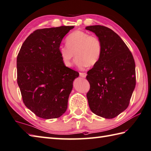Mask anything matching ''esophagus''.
<instances>
[{
	"label": "esophagus",
	"mask_w": 151,
	"mask_h": 151,
	"mask_svg": "<svg viewBox=\"0 0 151 151\" xmlns=\"http://www.w3.org/2000/svg\"><path fill=\"white\" fill-rule=\"evenodd\" d=\"M79 74H80V76H81V77H83V78H85L87 75V74L86 73H80Z\"/></svg>",
	"instance_id": "34e87169"
}]
</instances>
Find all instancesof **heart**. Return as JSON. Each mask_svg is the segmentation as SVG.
<instances>
[{"instance_id":"b5f03b06","label":"heart","mask_w":151,"mask_h":151,"mask_svg":"<svg viewBox=\"0 0 151 151\" xmlns=\"http://www.w3.org/2000/svg\"><path fill=\"white\" fill-rule=\"evenodd\" d=\"M67 46H61L59 52L65 66L70 67L75 55L77 57L76 63L80 68L96 65L102 54V44L96 35L87 32L75 31L65 39Z\"/></svg>"}]
</instances>
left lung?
<instances>
[{"label": "left lung", "instance_id": "1", "mask_svg": "<svg viewBox=\"0 0 151 151\" xmlns=\"http://www.w3.org/2000/svg\"><path fill=\"white\" fill-rule=\"evenodd\" d=\"M102 44L100 60L88 71L90 85L86 94L91 111L97 116L113 119L128 107L136 84L132 52L116 32L107 27L91 25Z\"/></svg>", "mask_w": 151, "mask_h": 151}]
</instances>
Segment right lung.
Instances as JSON below:
<instances>
[{
	"label": "right lung",
	"mask_w": 151,
	"mask_h": 151,
	"mask_svg": "<svg viewBox=\"0 0 151 151\" xmlns=\"http://www.w3.org/2000/svg\"><path fill=\"white\" fill-rule=\"evenodd\" d=\"M74 26L37 29L26 38L17 57V82L25 105L37 116L57 119L67 109L79 73L64 65L59 52Z\"/></svg>",
	"instance_id": "add662e5"
}]
</instances>
